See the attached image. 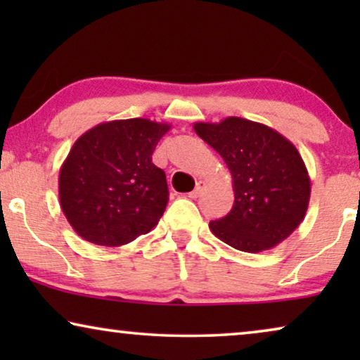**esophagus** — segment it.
Listing matches in <instances>:
<instances>
[{"mask_svg":"<svg viewBox=\"0 0 360 360\" xmlns=\"http://www.w3.org/2000/svg\"><path fill=\"white\" fill-rule=\"evenodd\" d=\"M205 188H206V181L200 180L198 184H196L195 190L191 191V193H188V196H190V198H198V196H201V193H203V191H205Z\"/></svg>","mask_w":360,"mask_h":360,"instance_id":"1","label":"esophagus"}]
</instances>
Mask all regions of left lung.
<instances>
[{
  "label": "left lung",
  "instance_id": "obj_1",
  "mask_svg": "<svg viewBox=\"0 0 360 360\" xmlns=\"http://www.w3.org/2000/svg\"><path fill=\"white\" fill-rule=\"evenodd\" d=\"M193 129L233 176V208L210 223L216 238L243 252H262L287 239L307 214L311 193L297 147L272 127L238 116L195 122Z\"/></svg>",
  "mask_w": 360,
  "mask_h": 360
}]
</instances>
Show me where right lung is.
I'll list each match as a JSON object with an SVG mask.
<instances>
[{"label":"right lung","mask_w":360,"mask_h":360,"mask_svg":"<svg viewBox=\"0 0 360 360\" xmlns=\"http://www.w3.org/2000/svg\"><path fill=\"white\" fill-rule=\"evenodd\" d=\"M167 131V122L132 117L101 122L75 141L58 174V198L82 239L120 248L155 228L169 186L152 154Z\"/></svg>","instance_id":"add662e5"}]
</instances>
